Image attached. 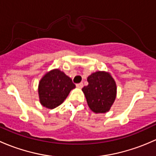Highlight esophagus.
Returning a JSON list of instances; mask_svg holds the SVG:
<instances>
[{
    "mask_svg": "<svg viewBox=\"0 0 156 156\" xmlns=\"http://www.w3.org/2000/svg\"><path fill=\"white\" fill-rule=\"evenodd\" d=\"M76 87L78 88H82L83 87V83H79V84H77Z\"/></svg>",
    "mask_w": 156,
    "mask_h": 156,
    "instance_id": "obj_1",
    "label": "esophagus"
}]
</instances>
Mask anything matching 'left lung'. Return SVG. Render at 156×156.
<instances>
[{
	"instance_id": "left-lung-1",
	"label": "left lung",
	"mask_w": 156,
	"mask_h": 156,
	"mask_svg": "<svg viewBox=\"0 0 156 156\" xmlns=\"http://www.w3.org/2000/svg\"><path fill=\"white\" fill-rule=\"evenodd\" d=\"M88 85L82 88L90 108L95 113L108 112L116 97V84L105 72H97L87 78Z\"/></svg>"
}]
</instances>
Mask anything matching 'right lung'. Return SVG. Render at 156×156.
Masks as SVG:
<instances>
[{"label": "right lung", "instance_id": "1", "mask_svg": "<svg viewBox=\"0 0 156 156\" xmlns=\"http://www.w3.org/2000/svg\"><path fill=\"white\" fill-rule=\"evenodd\" d=\"M75 87L72 79L59 69L47 73L40 81L38 94L44 107L54 108L63 103L71 90Z\"/></svg>", "mask_w": 156, "mask_h": 156}]
</instances>
